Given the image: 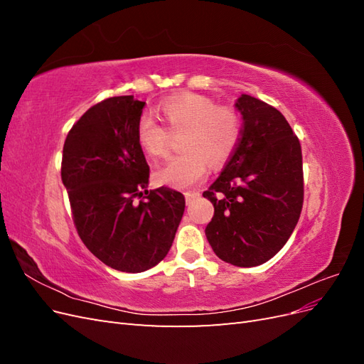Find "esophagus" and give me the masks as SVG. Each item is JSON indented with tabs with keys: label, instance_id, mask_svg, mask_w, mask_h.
<instances>
[{
	"label": "esophagus",
	"instance_id": "34e87169",
	"mask_svg": "<svg viewBox=\"0 0 364 364\" xmlns=\"http://www.w3.org/2000/svg\"><path fill=\"white\" fill-rule=\"evenodd\" d=\"M200 196V193H185V199H186V203H191L194 199H197V197Z\"/></svg>",
	"mask_w": 364,
	"mask_h": 364
}]
</instances>
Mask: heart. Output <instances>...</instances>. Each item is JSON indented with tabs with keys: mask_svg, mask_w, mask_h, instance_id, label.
Segmentation results:
<instances>
[{
	"mask_svg": "<svg viewBox=\"0 0 364 364\" xmlns=\"http://www.w3.org/2000/svg\"><path fill=\"white\" fill-rule=\"evenodd\" d=\"M161 114L171 134H182V155L165 162L156 170L158 182L173 188H190L200 183L208 173V162H225L240 135L238 115L229 107L197 94H179L161 103ZM139 146L151 158L168 155L170 134L155 119L142 117L136 127Z\"/></svg>",
	"mask_w": 364,
	"mask_h": 364,
	"instance_id": "obj_1",
	"label": "heart"
}]
</instances>
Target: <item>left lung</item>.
<instances>
[{"mask_svg":"<svg viewBox=\"0 0 364 364\" xmlns=\"http://www.w3.org/2000/svg\"><path fill=\"white\" fill-rule=\"evenodd\" d=\"M238 144L203 197L214 205L205 234L215 255L237 267H255L287 243L304 202L302 150L284 115L241 94Z\"/></svg>","mask_w":364,"mask_h":364,"instance_id":"8db88e82","label":"left lung"}]
</instances>
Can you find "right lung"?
Returning <instances> with one entry per match:
<instances>
[{
  "mask_svg": "<svg viewBox=\"0 0 364 364\" xmlns=\"http://www.w3.org/2000/svg\"><path fill=\"white\" fill-rule=\"evenodd\" d=\"M146 102L112 97L71 127L62 182L85 246L106 266L139 273L167 255L185 211L182 193L147 191L150 168L136 136Z\"/></svg>",
  "mask_w": 364,
  "mask_h": 364,
  "instance_id": "add662e5",
  "label": "right lung"
}]
</instances>
